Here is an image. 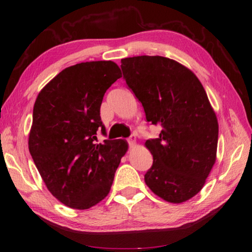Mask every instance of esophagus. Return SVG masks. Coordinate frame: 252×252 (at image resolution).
Segmentation results:
<instances>
[{
    "instance_id": "34e87169",
    "label": "esophagus",
    "mask_w": 252,
    "mask_h": 252,
    "mask_svg": "<svg viewBox=\"0 0 252 252\" xmlns=\"http://www.w3.org/2000/svg\"><path fill=\"white\" fill-rule=\"evenodd\" d=\"M128 144L130 147H133L136 145V136L135 135H131L130 137L128 138Z\"/></svg>"
}]
</instances>
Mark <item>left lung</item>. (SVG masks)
<instances>
[{
	"mask_svg": "<svg viewBox=\"0 0 252 252\" xmlns=\"http://www.w3.org/2000/svg\"><path fill=\"white\" fill-rule=\"evenodd\" d=\"M126 84L142 102L159 137L147 139L153 155L145 183L171 203L199 193L217 158V115L197 77L185 65L160 56L122 59Z\"/></svg>",
	"mask_w": 252,
	"mask_h": 252,
	"instance_id": "8db88e82",
	"label": "left lung"
}]
</instances>
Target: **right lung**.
<instances>
[{"label": "right lung", "mask_w": 252, "mask_h": 252, "mask_svg": "<svg viewBox=\"0 0 252 252\" xmlns=\"http://www.w3.org/2000/svg\"><path fill=\"white\" fill-rule=\"evenodd\" d=\"M122 77L113 61H89L63 69L44 86L33 107L29 151L51 194L71 209L86 210L108 195L124 139L97 144L106 135L100 106Z\"/></svg>", "instance_id": "1"}]
</instances>
